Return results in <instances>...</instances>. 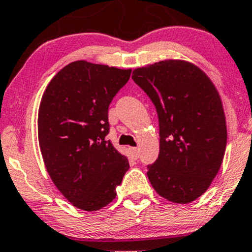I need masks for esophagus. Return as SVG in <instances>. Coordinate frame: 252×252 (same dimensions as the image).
<instances>
[{"instance_id":"1","label":"esophagus","mask_w":252,"mask_h":252,"mask_svg":"<svg viewBox=\"0 0 252 252\" xmlns=\"http://www.w3.org/2000/svg\"><path fill=\"white\" fill-rule=\"evenodd\" d=\"M129 151H130L131 157L134 158L135 160H136L137 158H139V149H137V148H134V147H131V148H129Z\"/></svg>"}]
</instances>
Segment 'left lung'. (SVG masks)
I'll list each match as a JSON object with an SVG mask.
<instances>
[{
  "label": "left lung",
  "instance_id": "obj_1",
  "mask_svg": "<svg viewBox=\"0 0 252 252\" xmlns=\"http://www.w3.org/2000/svg\"><path fill=\"white\" fill-rule=\"evenodd\" d=\"M159 118V157L148 165L154 190L175 203L200 197L217 176L227 142L225 113L209 77L185 61L167 60L132 71Z\"/></svg>",
  "mask_w": 252,
  "mask_h": 252
}]
</instances>
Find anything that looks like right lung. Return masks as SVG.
I'll list each match as a JSON object with an SVG mask.
<instances>
[{
	"label": "right lung",
	"mask_w": 252,
	"mask_h": 252,
	"mask_svg": "<svg viewBox=\"0 0 252 252\" xmlns=\"http://www.w3.org/2000/svg\"><path fill=\"white\" fill-rule=\"evenodd\" d=\"M131 70L76 61L51 80L38 113V139L52 182L76 208L94 212L116 197L129 161L106 141L109 106Z\"/></svg>",
	"instance_id": "right-lung-1"
}]
</instances>
